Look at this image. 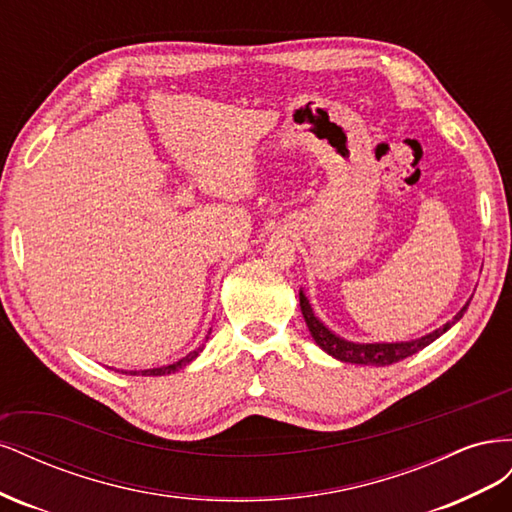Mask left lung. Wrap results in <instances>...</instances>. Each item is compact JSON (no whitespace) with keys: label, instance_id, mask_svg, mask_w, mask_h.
<instances>
[{"label":"left lung","instance_id":"1","mask_svg":"<svg viewBox=\"0 0 512 512\" xmlns=\"http://www.w3.org/2000/svg\"><path fill=\"white\" fill-rule=\"evenodd\" d=\"M299 305H301V314L305 318V324L309 329V335L314 337V342L331 354L333 359L342 361V363H352V365H371V367H384V365H393L408 359V356L416 354L418 350H423L431 342H436L440 335H444L448 329L453 327L455 322L461 320V316L466 314V309L470 303L463 305L459 312L453 316V320H448L442 324L440 329L431 331L423 337L408 339V342H371V344H359V342H350V339L339 337L335 331H331L327 324H324L312 309V303L305 297V292L299 290Z\"/></svg>","mask_w":512,"mask_h":512}]
</instances>
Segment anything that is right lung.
<instances>
[{"mask_svg": "<svg viewBox=\"0 0 512 512\" xmlns=\"http://www.w3.org/2000/svg\"><path fill=\"white\" fill-rule=\"evenodd\" d=\"M209 335H211V329H209V333H207L205 339H209ZM203 348H205V344L200 346V348H194L190 354H185L183 359H179V361H175V363H170V365L153 367V369H141V371H136V369H132V371L121 369V374H130V376H168V374H175V371L183 369L185 365H190V363L196 359V356H198L200 352H203Z\"/></svg>", "mask_w": 512, "mask_h": 512, "instance_id": "obj_1", "label": "right lung"}]
</instances>
